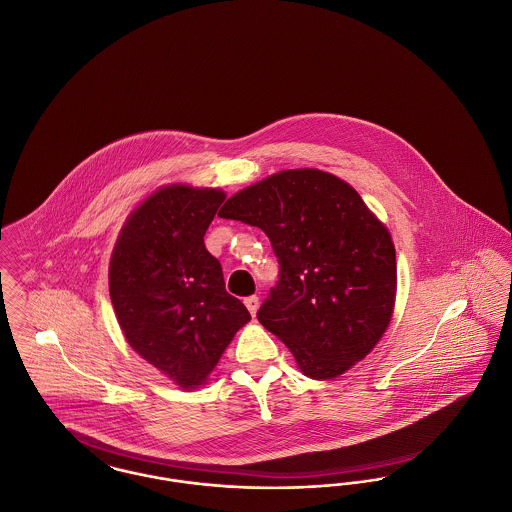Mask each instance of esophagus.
Here are the masks:
<instances>
[{
	"label": "esophagus",
	"mask_w": 512,
	"mask_h": 512,
	"mask_svg": "<svg viewBox=\"0 0 512 512\" xmlns=\"http://www.w3.org/2000/svg\"><path fill=\"white\" fill-rule=\"evenodd\" d=\"M245 307L249 309V313H251V317H255L257 315V309H259V297L257 295H249V297H245Z\"/></svg>",
	"instance_id": "1"
}]
</instances>
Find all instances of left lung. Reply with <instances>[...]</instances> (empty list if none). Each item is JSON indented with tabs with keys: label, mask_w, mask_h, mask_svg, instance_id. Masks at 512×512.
<instances>
[{
	"label": "left lung",
	"mask_w": 512,
	"mask_h": 512,
	"mask_svg": "<svg viewBox=\"0 0 512 512\" xmlns=\"http://www.w3.org/2000/svg\"><path fill=\"white\" fill-rule=\"evenodd\" d=\"M219 217L267 234L280 274L257 318L305 376L332 380L365 359L390 324L397 265L361 195L330 172L282 171L232 195Z\"/></svg>",
	"instance_id": "left-lung-1"
}]
</instances>
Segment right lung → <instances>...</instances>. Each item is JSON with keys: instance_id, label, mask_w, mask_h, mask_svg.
<instances>
[{"instance_id": "add662e5", "label": "right lung", "mask_w": 512, "mask_h": 512, "mask_svg": "<svg viewBox=\"0 0 512 512\" xmlns=\"http://www.w3.org/2000/svg\"><path fill=\"white\" fill-rule=\"evenodd\" d=\"M222 201L213 188L165 186L134 209L111 255L109 293L126 341L184 390L205 384L251 320L203 242Z\"/></svg>"}]
</instances>
